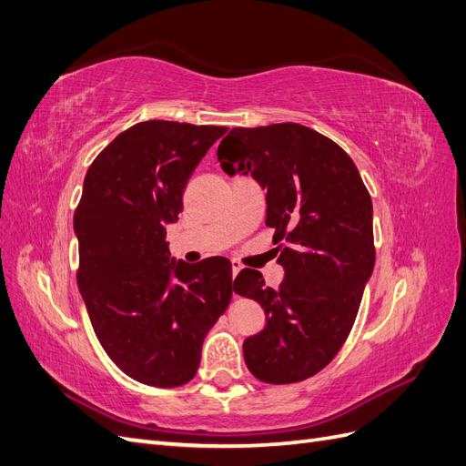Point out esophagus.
<instances>
[{"mask_svg": "<svg viewBox=\"0 0 466 466\" xmlns=\"http://www.w3.org/2000/svg\"><path fill=\"white\" fill-rule=\"evenodd\" d=\"M231 268H233V279H235V276L243 270V264L238 260H231Z\"/></svg>", "mask_w": 466, "mask_h": 466, "instance_id": "34e87169", "label": "esophagus"}]
</instances>
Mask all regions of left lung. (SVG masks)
I'll return each mask as SVG.
<instances>
[{"instance_id": "obj_1", "label": "left lung", "mask_w": 466, "mask_h": 466, "mask_svg": "<svg viewBox=\"0 0 466 466\" xmlns=\"http://www.w3.org/2000/svg\"><path fill=\"white\" fill-rule=\"evenodd\" d=\"M225 173L250 175L266 190V225L286 241L284 281L238 272L233 289L260 303L264 329L243 344L248 371L264 383L305 380L332 361L354 327L373 274V204L358 167L332 139L301 124L233 128L221 139Z\"/></svg>"}]
</instances>
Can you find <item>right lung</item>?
Wrapping results in <instances>:
<instances>
[{"mask_svg":"<svg viewBox=\"0 0 466 466\" xmlns=\"http://www.w3.org/2000/svg\"><path fill=\"white\" fill-rule=\"evenodd\" d=\"M225 132L139 122L96 155L83 180L77 286L108 358L144 385L188 383L208 330L231 301L228 258L187 264L165 241L194 168Z\"/></svg>","mask_w":466,"mask_h":466,"instance_id":"obj_1","label":"right lung"}]
</instances>
